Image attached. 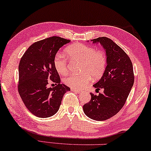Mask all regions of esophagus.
<instances>
[{"label":"esophagus","mask_w":151,"mask_h":151,"mask_svg":"<svg viewBox=\"0 0 151 151\" xmlns=\"http://www.w3.org/2000/svg\"><path fill=\"white\" fill-rule=\"evenodd\" d=\"M71 90H72L73 92H78V93H79L80 91L79 90H77V89H74V88H71Z\"/></svg>","instance_id":"obj_1"}]
</instances>
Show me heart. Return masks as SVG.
I'll list each match as a JSON object with an SVG mask.
<instances>
[{
  "label": "heart",
  "instance_id": "1",
  "mask_svg": "<svg viewBox=\"0 0 151 151\" xmlns=\"http://www.w3.org/2000/svg\"><path fill=\"white\" fill-rule=\"evenodd\" d=\"M65 51L71 61H81V73L69 75L63 79L64 83L74 89H82L90 82L91 76L97 79L103 75L107 63V58L103 50L77 43L68 46ZM53 64L59 74L64 75L68 72V61L63 55L58 53L55 55Z\"/></svg>",
  "mask_w": 151,
  "mask_h": 151
}]
</instances>
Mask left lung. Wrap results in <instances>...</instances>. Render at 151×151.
Listing matches in <instances>:
<instances>
[{"label":"left lung","instance_id":"obj_1","mask_svg":"<svg viewBox=\"0 0 151 151\" xmlns=\"http://www.w3.org/2000/svg\"><path fill=\"white\" fill-rule=\"evenodd\" d=\"M91 41L100 42L105 49L107 65L103 77L94 85L103 92L90 93L91 99L83 109L90 119L104 121L117 114L126 103L134 82L133 66L126 52L110 38L99 37Z\"/></svg>","mask_w":151,"mask_h":151}]
</instances>
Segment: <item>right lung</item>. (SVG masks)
<instances>
[{"label": "right lung", "mask_w": 151, "mask_h": 151, "mask_svg": "<svg viewBox=\"0 0 151 151\" xmlns=\"http://www.w3.org/2000/svg\"><path fill=\"white\" fill-rule=\"evenodd\" d=\"M70 40L52 36L36 42L27 48L19 65L18 91L25 106L36 117L46 118L56 113L63 95L70 90L61 83L53 60L61 46ZM50 78L57 86L47 88Z\"/></svg>", "instance_id": "obj_1"}]
</instances>
